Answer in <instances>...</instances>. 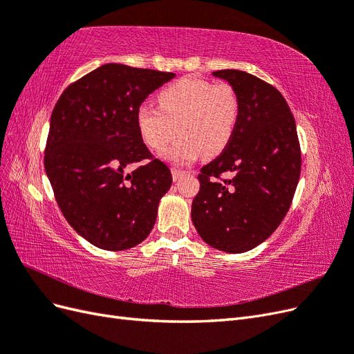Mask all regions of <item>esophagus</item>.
<instances>
[{"label": "esophagus", "instance_id": "1", "mask_svg": "<svg viewBox=\"0 0 354 354\" xmlns=\"http://www.w3.org/2000/svg\"><path fill=\"white\" fill-rule=\"evenodd\" d=\"M171 174H173V180L177 181V180H180L181 176L185 174V171L180 169V168H173V169H171Z\"/></svg>", "mask_w": 354, "mask_h": 354}]
</instances>
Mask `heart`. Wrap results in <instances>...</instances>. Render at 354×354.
<instances>
[{"instance_id":"1","label":"heart","mask_w":354,"mask_h":354,"mask_svg":"<svg viewBox=\"0 0 354 354\" xmlns=\"http://www.w3.org/2000/svg\"><path fill=\"white\" fill-rule=\"evenodd\" d=\"M158 108L142 104L136 121L138 134L152 151H162L177 136L162 158L176 165H189L203 152L220 155L232 140L241 113L236 90L229 82L212 84L185 77L158 94Z\"/></svg>"}]
</instances>
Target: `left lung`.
Returning <instances> with one entry per match:
<instances>
[{"label":"left lung","instance_id":"left-lung-1","mask_svg":"<svg viewBox=\"0 0 354 354\" xmlns=\"http://www.w3.org/2000/svg\"><path fill=\"white\" fill-rule=\"evenodd\" d=\"M212 75L233 85L241 113L229 146L201 168L192 221L212 248L241 254L264 242L286 216L301 151L291 109L273 85L236 69ZM221 174L232 177L221 180Z\"/></svg>","mask_w":354,"mask_h":354}]
</instances>
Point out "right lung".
<instances>
[{"label": "right lung", "mask_w": 354, "mask_h": 354, "mask_svg": "<svg viewBox=\"0 0 354 354\" xmlns=\"http://www.w3.org/2000/svg\"><path fill=\"white\" fill-rule=\"evenodd\" d=\"M174 77L108 63L71 84L53 109L46 173L63 216L97 248L130 250L153 229L173 177L143 143L136 115ZM146 158L147 165L124 173Z\"/></svg>", "instance_id": "1"}]
</instances>
